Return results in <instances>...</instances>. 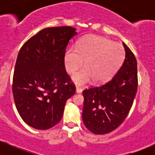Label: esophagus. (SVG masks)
Returning <instances> with one entry per match:
<instances>
[{
	"instance_id": "esophagus-1",
	"label": "esophagus",
	"mask_w": 155,
	"mask_h": 155,
	"mask_svg": "<svg viewBox=\"0 0 155 155\" xmlns=\"http://www.w3.org/2000/svg\"><path fill=\"white\" fill-rule=\"evenodd\" d=\"M76 92L77 94H80V93H82V89L81 88V87H76Z\"/></svg>"
}]
</instances>
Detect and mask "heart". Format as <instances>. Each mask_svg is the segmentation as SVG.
I'll use <instances>...</instances> for the list:
<instances>
[{
    "label": "heart",
    "mask_w": 155,
    "mask_h": 155,
    "mask_svg": "<svg viewBox=\"0 0 155 155\" xmlns=\"http://www.w3.org/2000/svg\"><path fill=\"white\" fill-rule=\"evenodd\" d=\"M124 50L119 43L100 36L90 35L81 39L76 48L70 47L64 56L67 72L73 73L83 65L85 67L72 76L78 85H84L92 79L96 83L110 79L118 71L124 59Z\"/></svg>",
    "instance_id": "1"
}]
</instances>
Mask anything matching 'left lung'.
Masks as SVG:
<instances>
[{
    "label": "left lung",
    "instance_id": "obj_1",
    "mask_svg": "<svg viewBox=\"0 0 155 155\" xmlns=\"http://www.w3.org/2000/svg\"><path fill=\"white\" fill-rule=\"evenodd\" d=\"M123 46L125 58L117 73L107 83L82 92V120L85 126L94 134H108L121 125L137 94V59L124 43Z\"/></svg>",
    "mask_w": 155,
    "mask_h": 155
}]
</instances>
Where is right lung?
I'll return each mask as SVG.
<instances>
[{
	"label": "right lung",
	"instance_id": "1",
	"mask_svg": "<svg viewBox=\"0 0 155 155\" xmlns=\"http://www.w3.org/2000/svg\"><path fill=\"white\" fill-rule=\"evenodd\" d=\"M76 30L69 26L43 29L18 52L12 79L14 101L23 121L35 129L56 125L66 101L76 91L64 63Z\"/></svg>",
	"mask_w": 155,
	"mask_h": 155
}]
</instances>
